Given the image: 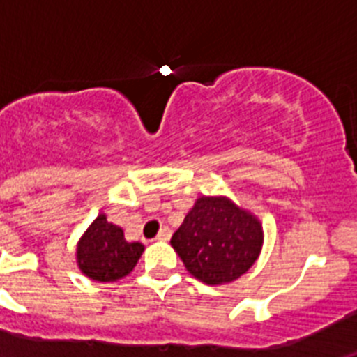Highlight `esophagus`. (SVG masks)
I'll use <instances>...</instances> for the list:
<instances>
[{
    "instance_id": "34e87169",
    "label": "esophagus",
    "mask_w": 357,
    "mask_h": 357,
    "mask_svg": "<svg viewBox=\"0 0 357 357\" xmlns=\"http://www.w3.org/2000/svg\"><path fill=\"white\" fill-rule=\"evenodd\" d=\"M169 236H172V230H169V227H162V229L159 230V234H157L155 239H159V241H168Z\"/></svg>"
}]
</instances>
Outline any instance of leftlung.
I'll list each match as a JSON object with an SVG mask.
<instances>
[{
  "label": "left lung",
  "mask_w": 357,
  "mask_h": 357,
  "mask_svg": "<svg viewBox=\"0 0 357 357\" xmlns=\"http://www.w3.org/2000/svg\"><path fill=\"white\" fill-rule=\"evenodd\" d=\"M188 272L206 284L247 273L263 248V225L227 197H200L172 238Z\"/></svg>",
  "instance_id": "8db88e82"
}]
</instances>
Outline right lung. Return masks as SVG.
Wrapping results in <instances>:
<instances>
[{"label": "right lung", "instance_id": "1", "mask_svg": "<svg viewBox=\"0 0 357 357\" xmlns=\"http://www.w3.org/2000/svg\"><path fill=\"white\" fill-rule=\"evenodd\" d=\"M143 250V243L127 241L121 227L107 222L105 214H98L78 241L77 263L89 279L116 282L134 270Z\"/></svg>", "mask_w": 357, "mask_h": 357}]
</instances>
